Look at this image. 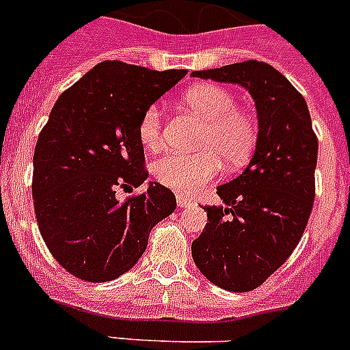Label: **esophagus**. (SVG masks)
Returning <instances> with one entry per match:
<instances>
[{"instance_id":"esophagus-1","label":"esophagus","mask_w":350,"mask_h":350,"mask_svg":"<svg viewBox=\"0 0 350 350\" xmlns=\"http://www.w3.org/2000/svg\"><path fill=\"white\" fill-rule=\"evenodd\" d=\"M176 202H178V206L180 208H189L193 204L192 199L187 198V196H183V193H178V196H176Z\"/></svg>"}]
</instances>
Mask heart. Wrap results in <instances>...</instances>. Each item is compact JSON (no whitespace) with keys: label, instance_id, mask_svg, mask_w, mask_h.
Here are the masks:
<instances>
[{"label":"heart","instance_id":"1","mask_svg":"<svg viewBox=\"0 0 350 350\" xmlns=\"http://www.w3.org/2000/svg\"><path fill=\"white\" fill-rule=\"evenodd\" d=\"M185 105L204 120L198 152H169L154 161L152 174L158 183L183 193H196L215 178L222 160L240 167L249 160L256 146V120L237 108V98L224 87L201 83L187 90ZM163 113L160 105L144 110L139 120V139L146 149L157 151L163 144Z\"/></svg>","mask_w":350,"mask_h":350}]
</instances>
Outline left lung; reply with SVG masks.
Segmentation results:
<instances>
[{
  "label": "left lung",
  "instance_id": "1",
  "mask_svg": "<svg viewBox=\"0 0 350 350\" xmlns=\"http://www.w3.org/2000/svg\"><path fill=\"white\" fill-rule=\"evenodd\" d=\"M192 76L242 85L256 105L252 160L239 178L217 187L224 206H204L208 222L192 242V258L206 280L230 292H251L290 258L306 230L319 140L304 98L265 62Z\"/></svg>",
  "mask_w": 350,
  "mask_h": 350
}]
</instances>
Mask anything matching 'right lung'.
<instances>
[{"label":"right lung","instance_id":"add662e5","mask_svg":"<svg viewBox=\"0 0 350 350\" xmlns=\"http://www.w3.org/2000/svg\"><path fill=\"white\" fill-rule=\"evenodd\" d=\"M185 75L107 60L55 103L35 146L31 193L44 242L76 278L105 283L128 272L176 210L160 183L126 201L116 190L148 180L139 120Z\"/></svg>","mask_w":350,"mask_h":350}]
</instances>
